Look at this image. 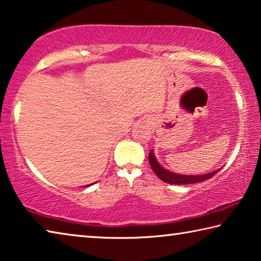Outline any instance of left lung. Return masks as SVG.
Listing matches in <instances>:
<instances>
[{"label": "left lung", "mask_w": 261, "mask_h": 261, "mask_svg": "<svg viewBox=\"0 0 261 261\" xmlns=\"http://www.w3.org/2000/svg\"><path fill=\"white\" fill-rule=\"evenodd\" d=\"M149 163L150 166H151L152 171L156 173V175L161 179L162 181L166 182V184L170 185H190V184H197V182H202L205 180L211 179V177L217 174V173L220 171H214L211 173H207V174L203 175H182L177 174V173H173L165 170V168L162 167L161 164L157 162L156 157H154L153 150H151L149 153Z\"/></svg>", "instance_id": "left-lung-1"}]
</instances>
